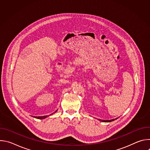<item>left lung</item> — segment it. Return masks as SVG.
I'll return each mask as SVG.
<instances>
[{"label":"left lung","instance_id":"8db88e82","mask_svg":"<svg viewBox=\"0 0 150 150\" xmlns=\"http://www.w3.org/2000/svg\"><path fill=\"white\" fill-rule=\"evenodd\" d=\"M117 118H116V119H111V120H101V119H98L100 121H101V122H112V121H114L115 119H117Z\"/></svg>","mask_w":150,"mask_h":150}]
</instances>
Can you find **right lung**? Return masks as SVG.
Returning <instances> with one entry per match:
<instances>
[{
	"instance_id": "1",
	"label": "right lung",
	"mask_w": 150,
	"mask_h": 150,
	"mask_svg": "<svg viewBox=\"0 0 150 150\" xmlns=\"http://www.w3.org/2000/svg\"><path fill=\"white\" fill-rule=\"evenodd\" d=\"M57 112V110L55 112ZM48 116H34V117L35 118H36V119H45V118H46Z\"/></svg>"
}]
</instances>
